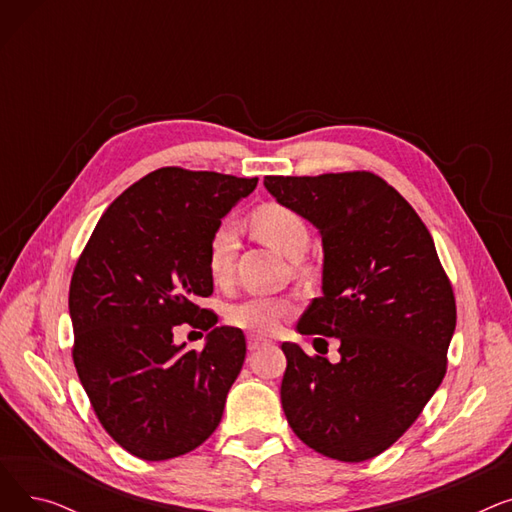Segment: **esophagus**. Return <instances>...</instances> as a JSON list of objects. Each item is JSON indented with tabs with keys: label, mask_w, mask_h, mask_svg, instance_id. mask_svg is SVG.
<instances>
[{
	"label": "esophagus",
	"mask_w": 512,
	"mask_h": 512,
	"mask_svg": "<svg viewBox=\"0 0 512 512\" xmlns=\"http://www.w3.org/2000/svg\"><path fill=\"white\" fill-rule=\"evenodd\" d=\"M247 344H249V351H257V348H261V346L267 344V340H263V338H259V336H249V338H247Z\"/></svg>",
	"instance_id": "esophagus-1"
}]
</instances>
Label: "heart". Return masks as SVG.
Instances as JSON below:
<instances>
[{"label": "heart", "mask_w": 512, "mask_h": 512, "mask_svg": "<svg viewBox=\"0 0 512 512\" xmlns=\"http://www.w3.org/2000/svg\"><path fill=\"white\" fill-rule=\"evenodd\" d=\"M253 232L267 245L286 255L288 259H301L309 247V228L297 211L280 203H265L251 213ZM238 249V226L232 220H224L213 230L207 267L215 282H224L234 265ZM290 305L272 297H249L228 309V321L236 328L251 330L257 334L276 332Z\"/></svg>", "instance_id": "1"}]
</instances>
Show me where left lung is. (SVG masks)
<instances>
[{
	"label": "left lung",
	"mask_w": 512,
	"mask_h": 512,
	"mask_svg": "<svg viewBox=\"0 0 512 512\" xmlns=\"http://www.w3.org/2000/svg\"><path fill=\"white\" fill-rule=\"evenodd\" d=\"M263 184L319 230L324 247L321 297L297 332L340 342L338 363L282 342L284 415L330 459H373L413 425L446 373L456 305L434 238L371 172L265 176Z\"/></svg>",
	"instance_id": "obj_1"
}]
</instances>
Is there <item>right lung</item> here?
<instances>
[{
	"instance_id": "add662e5",
	"label": "right lung",
	"mask_w": 512,
	"mask_h": 512,
	"mask_svg": "<svg viewBox=\"0 0 512 512\" xmlns=\"http://www.w3.org/2000/svg\"><path fill=\"white\" fill-rule=\"evenodd\" d=\"M257 178L161 168L105 209L80 255L68 309L72 359L105 432L143 461L201 446L245 363V334L195 303L213 292L207 249ZM208 332L203 352L173 328Z\"/></svg>"
}]
</instances>
